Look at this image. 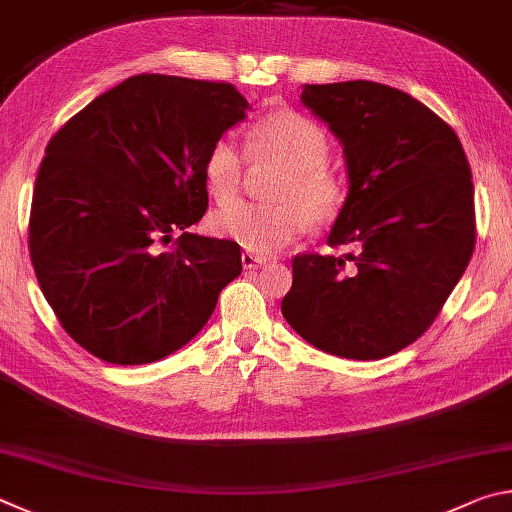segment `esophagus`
<instances>
[{"instance_id": "esophagus-1", "label": "esophagus", "mask_w": 512, "mask_h": 512, "mask_svg": "<svg viewBox=\"0 0 512 512\" xmlns=\"http://www.w3.org/2000/svg\"><path fill=\"white\" fill-rule=\"evenodd\" d=\"M240 261H242V265L247 267V270H258V267L265 265L267 258L265 256H258V254H251V251H242Z\"/></svg>"}]
</instances>
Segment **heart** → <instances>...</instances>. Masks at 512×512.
I'll list each match as a JSON object with an SVG mask.
<instances>
[{
  "label": "heart",
  "instance_id": "heart-1",
  "mask_svg": "<svg viewBox=\"0 0 512 512\" xmlns=\"http://www.w3.org/2000/svg\"><path fill=\"white\" fill-rule=\"evenodd\" d=\"M249 155L256 164L281 168L270 188L272 204L240 202L215 211L211 229L220 238L256 254H274L292 245L308 224L324 227L344 211L351 193L348 177L328 164V134L308 116L292 110L265 114L251 128ZM202 177L215 202L236 200L245 179V150L236 139L211 143Z\"/></svg>",
  "mask_w": 512,
  "mask_h": 512
}]
</instances>
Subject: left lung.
Returning <instances> with one entry per match:
<instances>
[{
	"label": "left lung",
	"mask_w": 512,
	"mask_h": 512,
	"mask_svg": "<svg viewBox=\"0 0 512 512\" xmlns=\"http://www.w3.org/2000/svg\"><path fill=\"white\" fill-rule=\"evenodd\" d=\"M342 141L351 193L328 236L357 254H299L281 312L324 353L380 360L434 324L468 267L477 220L456 132L414 96L371 80L306 85Z\"/></svg>",
	"instance_id": "1"
}]
</instances>
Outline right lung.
I'll return each instance as SVG.
<instances>
[{"instance_id":"obj_1","label":"right lung","mask_w":512,"mask_h":512,"mask_svg":"<svg viewBox=\"0 0 512 512\" xmlns=\"http://www.w3.org/2000/svg\"><path fill=\"white\" fill-rule=\"evenodd\" d=\"M231 83L139 74L62 125L35 177L29 254L60 326L110 364L175 353L242 272L240 245L188 231L211 143L245 119Z\"/></svg>"}]
</instances>
